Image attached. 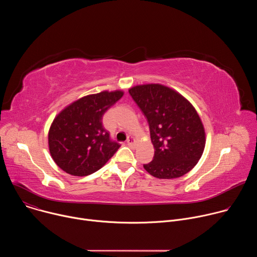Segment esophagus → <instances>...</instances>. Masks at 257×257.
I'll return each mask as SVG.
<instances>
[{
  "instance_id": "1",
  "label": "esophagus",
  "mask_w": 257,
  "mask_h": 257,
  "mask_svg": "<svg viewBox=\"0 0 257 257\" xmlns=\"http://www.w3.org/2000/svg\"><path fill=\"white\" fill-rule=\"evenodd\" d=\"M127 144L129 145V146H135V144H136V140H135V138L133 137V136H128V139H127Z\"/></svg>"
}]
</instances>
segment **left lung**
Returning <instances> with one entry per match:
<instances>
[{
    "instance_id": "obj_1",
    "label": "left lung",
    "mask_w": 257,
    "mask_h": 257,
    "mask_svg": "<svg viewBox=\"0 0 257 257\" xmlns=\"http://www.w3.org/2000/svg\"><path fill=\"white\" fill-rule=\"evenodd\" d=\"M129 93L148 119L155 156L143 168L159 179H175L191 171L201 158L205 131L194 106L162 84H142Z\"/></svg>"
}]
</instances>
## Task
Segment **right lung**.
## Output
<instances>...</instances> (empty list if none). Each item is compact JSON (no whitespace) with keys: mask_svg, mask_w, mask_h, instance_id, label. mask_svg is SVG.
<instances>
[{"mask_svg":"<svg viewBox=\"0 0 257 257\" xmlns=\"http://www.w3.org/2000/svg\"><path fill=\"white\" fill-rule=\"evenodd\" d=\"M122 90L101 91L72 102L54 119L49 150L54 162L73 176L98 171L119 150L102 126V116L122 96Z\"/></svg>","mask_w":257,"mask_h":257,"instance_id":"obj_1","label":"right lung"}]
</instances>
